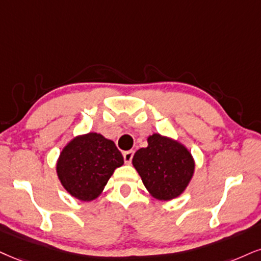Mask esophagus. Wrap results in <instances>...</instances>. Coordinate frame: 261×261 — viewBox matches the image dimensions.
<instances>
[{
    "instance_id": "1",
    "label": "esophagus",
    "mask_w": 261,
    "mask_h": 261,
    "mask_svg": "<svg viewBox=\"0 0 261 261\" xmlns=\"http://www.w3.org/2000/svg\"><path fill=\"white\" fill-rule=\"evenodd\" d=\"M133 155H134V151H125L123 152V159H124V162L125 163H130L132 162V159H133Z\"/></svg>"
}]
</instances>
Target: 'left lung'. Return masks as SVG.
Wrapping results in <instances>:
<instances>
[{
	"label": "left lung",
	"mask_w": 261,
	"mask_h": 261,
	"mask_svg": "<svg viewBox=\"0 0 261 261\" xmlns=\"http://www.w3.org/2000/svg\"><path fill=\"white\" fill-rule=\"evenodd\" d=\"M133 167L147 192L160 201L179 197L195 174L191 151L170 137L153 133L147 137V146L134 153Z\"/></svg>",
	"instance_id": "obj_1"
}]
</instances>
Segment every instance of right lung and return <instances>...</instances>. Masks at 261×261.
Instances as JSON below:
<instances>
[{
    "label": "right lung",
    "instance_id": "obj_1",
    "mask_svg": "<svg viewBox=\"0 0 261 261\" xmlns=\"http://www.w3.org/2000/svg\"><path fill=\"white\" fill-rule=\"evenodd\" d=\"M123 163L114 141L89 132L73 137L63 147L56 170L60 184L72 197L91 202L102 194L115 169Z\"/></svg>",
    "mask_w": 261,
    "mask_h": 261
}]
</instances>
